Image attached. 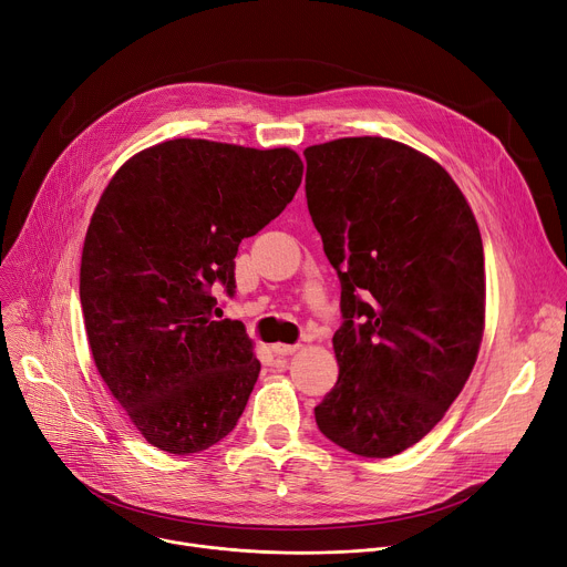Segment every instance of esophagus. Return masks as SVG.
Segmentation results:
<instances>
[{"instance_id":"34e87169","label":"esophagus","mask_w":567,"mask_h":567,"mask_svg":"<svg viewBox=\"0 0 567 567\" xmlns=\"http://www.w3.org/2000/svg\"><path fill=\"white\" fill-rule=\"evenodd\" d=\"M296 349H298V344H274L271 347V351L276 355H291V353H296Z\"/></svg>"}]
</instances>
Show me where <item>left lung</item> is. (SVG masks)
<instances>
[{"label":"left lung","mask_w":567,"mask_h":567,"mask_svg":"<svg viewBox=\"0 0 567 567\" xmlns=\"http://www.w3.org/2000/svg\"><path fill=\"white\" fill-rule=\"evenodd\" d=\"M306 198L342 285L339 379L315 408L351 454L390 458L456 401L485 319L483 244L449 173L381 136L306 147Z\"/></svg>","instance_id":"8db88e82"}]
</instances>
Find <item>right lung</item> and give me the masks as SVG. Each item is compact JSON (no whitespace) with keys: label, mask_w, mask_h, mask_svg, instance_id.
Masks as SVG:
<instances>
[{"label":"right lung","mask_w":567,"mask_h":567,"mask_svg":"<svg viewBox=\"0 0 567 567\" xmlns=\"http://www.w3.org/2000/svg\"><path fill=\"white\" fill-rule=\"evenodd\" d=\"M303 162L173 138L132 157L93 212L80 271L95 367L138 433L175 456L228 435L259 362L239 321H214L235 296V257L291 203Z\"/></svg>","instance_id":"obj_1"}]
</instances>
